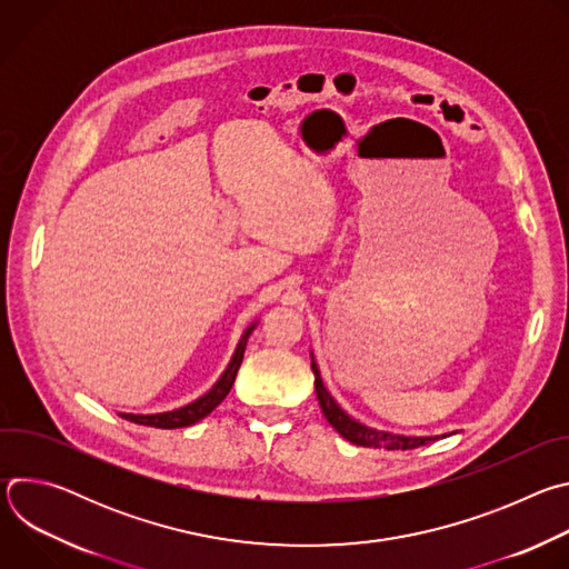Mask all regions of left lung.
Here are the masks:
<instances>
[{"instance_id":"8db88e82","label":"left lung","mask_w":569,"mask_h":569,"mask_svg":"<svg viewBox=\"0 0 569 569\" xmlns=\"http://www.w3.org/2000/svg\"><path fill=\"white\" fill-rule=\"evenodd\" d=\"M312 373H315V391H317V400L319 408L327 417V421L351 443L356 446H365V448H385V450H412L419 446H426L430 441H437L439 437H402V435H391V432H380L373 428H367L362 423H358L356 419H351L340 405L333 400V396L327 391L321 382L319 369L315 365V360H310ZM446 437V435H443Z\"/></svg>"}]
</instances>
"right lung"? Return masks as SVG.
I'll return each mask as SVG.
<instances>
[{
	"label": "right lung",
	"instance_id": "add662e5",
	"mask_svg": "<svg viewBox=\"0 0 569 569\" xmlns=\"http://www.w3.org/2000/svg\"><path fill=\"white\" fill-rule=\"evenodd\" d=\"M257 327V321L252 323V327L242 333L227 369L222 371V376L218 378V382L207 391L202 393L200 398H196L193 402L184 405V408H178V410H171V412H159V415H123L121 412V419L126 421H132V423H139V426H150V428H161V430H173V428H187V426H193L198 423L200 419H204L207 415H211L218 405L224 400V396L229 393L233 380H236V373H238V367L242 362V353H246V347H248V338L252 336Z\"/></svg>",
	"mask_w": 569,
	"mask_h": 569
}]
</instances>
